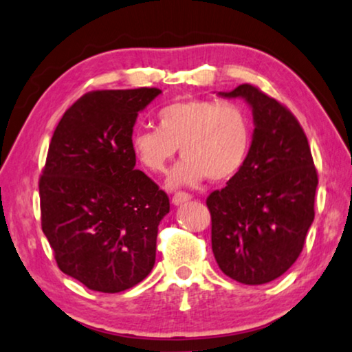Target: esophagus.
I'll list each match as a JSON object with an SVG mask.
<instances>
[{"label": "esophagus", "instance_id": "1", "mask_svg": "<svg viewBox=\"0 0 352 352\" xmlns=\"http://www.w3.org/2000/svg\"><path fill=\"white\" fill-rule=\"evenodd\" d=\"M188 201H191V195H188V192H185V191H178L174 196H172V204L174 206H182Z\"/></svg>", "mask_w": 352, "mask_h": 352}]
</instances>
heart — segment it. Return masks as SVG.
Instances as JSON below:
<instances>
[{
  "mask_svg": "<svg viewBox=\"0 0 352 352\" xmlns=\"http://www.w3.org/2000/svg\"><path fill=\"white\" fill-rule=\"evenodd\" d=\"M254 142V126L237 103L214 98L172 102L157 111V127H138L131 148L150 174H164L178 148L185 157L169 178L170 188L192 186L209 177L226 182L245 166Z\"/></svg>",
  "mask_w": 352,
  "mask_h": 352,
  "instance_id": "b5f03b06",
  "label": "heart"
}]
</instances>
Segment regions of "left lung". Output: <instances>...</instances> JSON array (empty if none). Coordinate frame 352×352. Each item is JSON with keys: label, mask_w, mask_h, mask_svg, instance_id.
Segmentation results:
<instances>
[{"label": "left lung", "mask_w": 352, "mask_h": 352, "mask_svg": "<svg viewBox=\"0 0 352 352\" xmlns=\"http://www.w3.org/2000/svg\"><path fill=\"white\" fill-rule=\"evenodd\" d=\"M219 96L244 98L255 129L245 166L207 197L212 250L228 277L266 284L303 250L314 220L318 172L303 129L284 105L252 84Z\"/></svg>", "instance_id": "obj_1"}]
</instances>
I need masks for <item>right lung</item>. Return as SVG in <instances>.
<instances>
[{"label": "right lung", "instance_id": "add662e5", "mask_svg": "<svg viewBox=\"0 0 352 352\" xmlns=\"http://www.w3.org/2000/svg\"><path fill=\"white\" fill-rule=\"evenodd\" d=\"M156 87L94 91L65 111L39 178L41 226L58 268L118 294L151 273L169 197L135 169L131 137Z\"/></svg>", "mask_w": 352, "mask_h": 352}]
</instances>
